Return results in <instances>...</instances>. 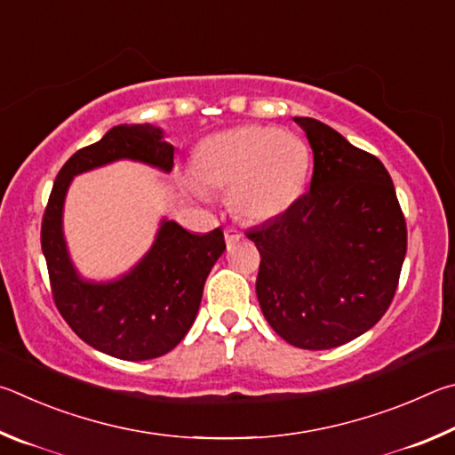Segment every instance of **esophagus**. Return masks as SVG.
<instances>
[{
  "instance_id": "34e87169",
  "label": "esophagus",
  "mask_w": 455,
  "mask_h": 455,
  "mask_svg": "<svg viewBox=\"0 0 455 455\" xmlns=\"http://www.w3.org/2000/svg\"><path fill=\"white\" fill-rule=\"evenodd\" d=\"M242 232H237V229H234V228H228L226 229V243L228 245H234V243H237L242 240Z\"/></svg>"
}]
</instances>
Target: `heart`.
Instances as JSON below:
<instances>
[{
    "label": "heart",
    "instance_id": "1",
    "mask_svg": "<svg viewBox=\"0 0 455 455\" xmlns=\"http://www.w3.org/2000/svg\"><path fill=\"white\" fill-rule=\"evenodd\" d=\"M309 165L298 135L266 125L215 133L199 143L194 173L205 189L228 191L232 210L248 221L274 220L296 204Z\"/></svg>",
    "mask_w": 455,
    "mask_h": 455
}]
</instances>
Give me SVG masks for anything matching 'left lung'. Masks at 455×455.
<instances>
[{
  "label": "left lung",
  "instance_id": "left-lung-1",
  "mask_svg": "<svg viewBox=\"0 0 455 455\" xmlns=\"http://www.w3.org/2000/svg\"><path fill=\"white\" fill-rule=\"evenodd\" d=\"M314 151L312 183L288 212L245 235L261 256L259 307L301 349L344 346L387 312L408 228L384 164L330 125L293 117Z\"/></svg>",
  "mask_w": 455,
  "mask_h": 455
}]
</instances>
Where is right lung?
<instances>
[{
  "instance_id": "obj_1",
  "label": "right lung",
  "mask_w": 455,
  "mask_h": 455,
  "mask_svg": "<svg viewBox=\"0 0 455 455\" xmlns=\"http://www.w3.org/2000/svg\"><path fill=\"white\" fill-rule=\"evenodd\" d=\"M124 157L170 172L173 146L162 140L157 127L117 125L77 149L53 181L42 220V250L55 307L69 328L103 354L141 362L172 352L186 338L226 240L221 228L196 235L164 220L154 248L130 274L109 283L84 282L63 242V199L74 175Z\"/></svg>"
}]
</instances>
